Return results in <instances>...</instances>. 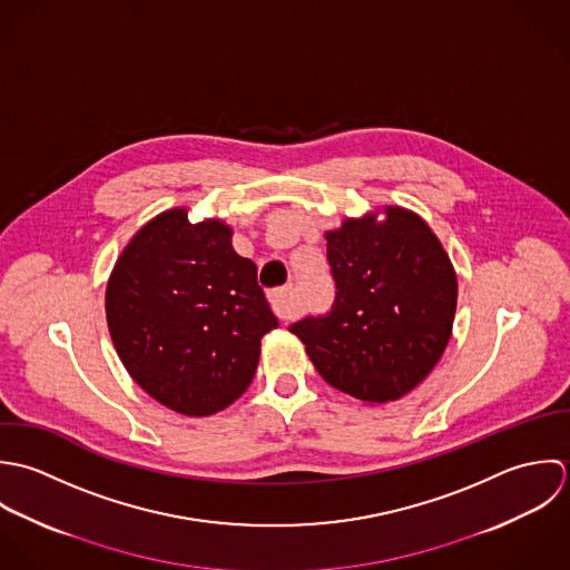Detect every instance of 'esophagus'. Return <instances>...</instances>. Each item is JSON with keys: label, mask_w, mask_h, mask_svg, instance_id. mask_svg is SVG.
I'll return each instance as SVG.
<instances>
[{"label": "esophagus", "mask_w": 570, "mask_h": 570, "mask_svg": "<svg viewBox=\"0 0 570 570\" xmlns=\"http://www.w3.org/2000/svg\"><path fill=\"white\" fill-rule=\"evenodd\" d=\"M268 302H271V306H273V311H275V315H277L279 320H293V317H297V313H299L291 286L271 291V293H268Z\"/></svg>", "instance_id": "34e87169"}]
</instances>
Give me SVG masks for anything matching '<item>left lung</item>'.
I'll return each mask as SVG.
<instances>
[{
	"label": "left lung",
	"mask_w": 570,
	"mask_h": 570,
	"mask_svg": "<svg viewBox=\"0 0 570 570\" xmlns=\"http://www.w3.org/2000/svg\"><path fill=\"white\" fill-rule=\"evenodd\" d=\"M326 233L335 302L288 331L326 383L363 403L414 390L439 363L454 326L458 282L423 218L401 207Z\"/></svg>",
	"instance_id": "obj_1"
}]
</instances>
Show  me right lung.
<instances>
[{
    "instance_id": "obj_1",
    "label": "right lung",
    "mask_w": 570,
    "mask_h": 570,
    "mask_svg": "<svg viewBox=\"0 0 570 570\" xmlns=\"http://www.w3.org/2000/svg\"><path fill=\"white\" fill-rule=\"evenodd\" d=\"M106 315L129 376L185 416L216 414L242 396L262 337L277 328L257 266L233 250L230 228L191 225L187 209L131 237L108 282Z\"/></svg>"
}]
</instances>
